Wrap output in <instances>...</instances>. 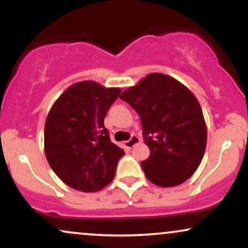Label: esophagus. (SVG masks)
I'll return each mask as SVG.
<instances>
[{
	"label": "esophagus",
	"mask_w": 248,
	"mask_h": 248,
	"mask_svg": "<svg viewBox=\"0 0 248 248\" xmlns=\"http://www.w3.org/2000/svg\"><path fill=\"white\" fill-rule=\"evenodd\" d=\"M138 143H140V139H139V136L133 135L129 140L124 142V146L126 148H129L130 149V148H133L135 144H138Z\"/></svg>",
	"instance_id": "obj_1"
}]
</instances>
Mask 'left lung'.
Listing matches in <instances>:
<instances>
[{
  "mask_svg": "<svg viewBox=\"0 0 248 248\" xmlns=\"http://www.w3.org/2000/svg\"><path fill=\"white\" fill-rule=\"evenodd\" d=\"M141 118L150 155L141 163L155 186H176L193 175L206 147V124L193 93L163 73H149L120 95Z\"/></svg>",
  "mask_w": 248,
  "mask_h": 248,
  "instance_id": "8db88e82",
  "label": "left lung"
}]
</instances>
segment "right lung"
Instances as JSON below:
<instances>
[{
	"label": "right lung",
	"instance_id": "right-lung-1",
	"mask_svg": "<svg viewBox=\"0 0 248 248\" xmlns=\"http://www.w3.org/2000/svg\"><path fill=\"white\" fill-rule=\"evenodd\" d=\"M121 93L93 80L71 85L51 107L44 128L50 167L72 189L95 192L113 181L124 155L104 126L106 113Z\"/></svg>",
	"mask_w": 248,
	"mask_h": 248
}]
</instances>
